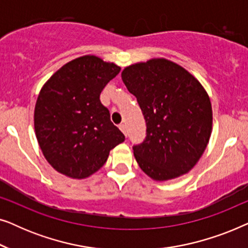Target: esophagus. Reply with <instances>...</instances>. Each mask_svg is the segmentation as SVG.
<instances>
[{"label": "esophagus", "instance_id": "esophagus-1", "mask_svg": "<svg viewBox=\"0 0 248 248\" xmlns=\"http://www.w3.org/2000/svg\"><path fill=\"white\" fill-rule=\"evenodd\" d=\"M120 130L123 132L124 134H126V126H125V124H120Z\"/></svg>", "mask_w": 248, "mask_h": 248}]
</instances>
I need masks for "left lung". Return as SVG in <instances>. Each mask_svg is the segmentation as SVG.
<instances>
[{
    "label": "left lung",
    "mask_w": 248,
    "mask_h": 248,
    "mask_svg": "<svg viewBox=\"0 0 248 248\" xmlns=\"http://www.w3.org/2000/svg\"><path fill=\"white\" fill-rule=\"evenodd\" d=\"M122 80L137 97L147 123L145 140L133 147L140 168L158 182L187 174L211 137L212 107L204 88L166 59L126 66Z\"/></svg>",
    "instance_id": "1"
}]
</instances>
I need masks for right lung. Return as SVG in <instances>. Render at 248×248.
Returning a JSON list of instances; mask_svg holds the SVG:
<instances>
[{
    "instance_id": "obj_1",
    "label": "right lung",
    "mask_w": 248,
    "mask_h": 248,
    "mask_svg": "<svg viewBox=\"0 0 248 248\" xmlns=\"http://www.w3.org/2000/svg\"><path fill=\"white\" fill-rule=\"evenodd\" d=\"M120 71L115 63L84 55L64 64L40 89L35 133L44 157L56 171L76 179L89 177L125 140L99 99Z\"/></svg>"
}]
</instances>
